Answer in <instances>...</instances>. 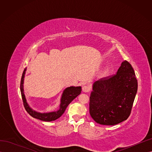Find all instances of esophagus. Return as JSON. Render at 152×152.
<instances>
[{"label": "esophagus", "instance_id": "esophagus-1", "mask_svg": "<svg viewBox=\"0 0 152 152\" xmlns=\"http://www.w3.org/2000/svg\"><path fill=\"white\" fill-rule=\"evenodd\" d=\"M82 91H83L84 93H88L90 91V87L88 86H84L82 87Z\"/></svg>", "mask_w": 152, "mask_h": 152}]
</instances>
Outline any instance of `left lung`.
I'll return each mask as SVG.
<instances>
[{
  "mask_svg": "<svg viewBox=\"0 0 152 152\" xmlns=\"http://www.w3.org/2000/svg\"><path fill=\"white\" fill-rule=\"evenodd\" d=\"M137 90L134 69L124 61L115 74L102 78L93 85L89 103L91 117L102 125L113 126L127 120Z\"/></svg>",
  "mask_w": 152,
  "mask_h": 152,
  "instance_id": "1",
  "label": "left lung"
}]
</instances>
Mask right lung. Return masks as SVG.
Returning <instances> with one entry per match:
<instances>
[{
    "label": "right lung",
    "mask_w": 152,
    "mask_h": 152,
    "mask_svg": "<svg viewBox=\"0 0 152 152\" xmlns=\"http://www.w3.org/2000/svg\"><path fill=\"white\" fill-rule=\"evenodd\" d=\"M26 69H25L23 72L22 77L21 79L20 82V91L21 94V97L23 102L24 107L26 110V111L32 117L39 119L40 121H43L45 122H50L56 120L58 118L60 117L63 113L65 112L68 105L70 104L72 101L78 95H79L81 93V87H70L65 89L63 91L61 98V104L60 108L58 110L57 112H53L50 113H40L36 112L34 110H32L26 103V101L24 93H23V80L25 77Z\"/></svg>",
    "instance_id": "add662e5"
}]
</instances>
